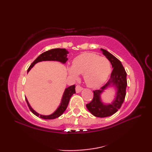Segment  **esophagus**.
<instances>
[{
    "instance_id": "1",
    "label": "esophagus",
    "mask_w": 152,
    "mask_h": 152,
    "mask_svg": "<svg viewBox=\"0 0 152 152\" xmlns=\"http://www.w3.org/2000/svg\"><path fill=\"white\" fill-rule=\"evenodd\" d=\"M82 90H83V88H82V87H80V86H76V93L81 92Z\"/></svg>"
}]
</instances>
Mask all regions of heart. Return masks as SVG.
Wrapping results in <instances>:
<instances>
[{
  "label": "heart",
  "instance_id": "obj_1",
  "mask_svg": "<svg viewBox=\"0 0 152 152\" xmlns=\"http://www.w3.org/2000/svg\"><path fill=\"white\" fill-rule=\"evenodd\" d=\"M70 76L77 79L83 74L87 86L95 88L104 83L111 73V64L106 57L92 53H84L76 57L72 66L68 68Z\"/></svg>",
  "mask_w": 152,
  "mask_h": 152
}]
</instances>
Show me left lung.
<instances>
[{
	"label": "left lung",
	"instance_id": "8db88e82",
	"mask_svg": "<svg viewBox=\"0 0 152 152\" xmlns=\"http://www.w3.org/2000/svg\"><path fill=\"white\" fill-rule=\"evenodd\" d=\"M101 50L110 62L113 70L108 82L101 89L93 91L92 101L87 104L86 107L95 117L106 118L117 112L124 101L127 86V73L120 61L106 50L101 48ZM110 88L115 89V98L110 103H105L103 102L101 95Z\"/></svg>",
	"mask_w": 152,
	"mask_h": 152
}]
</instances>
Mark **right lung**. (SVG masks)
Returning <instances> with one entry per match:
<instances>
[{"mask_svg":"<svg viewBox=\"0 0 152 152\" xmlns=\"http://www.w3.org/2000/svg\"><path fill=\"white\" fill-rule=\"evenodd\" d=\"M68 53H69V51L66 49H63V48H56V49H52L48 50L47 51H45V52L40 54V56L33 61V63L31 64V66L27 70V73L29 72L32 68H33L35 64L41 62V61H58V62H60L63 64L66 63L68 60ZM74 93H76L75 86L74 85L68 87V88L64 89V91L63 93L62 98H61V101L59 106H58L57 108L52 113V114H51L50 115L40 114L39 113L35 111L31 107V106L30 105L29 102H28V100L26 97H25V100H26L30 110L33 112L35 115H37V117H39L42 119H53L57 118H59V116H61L63 114L64 112L66 110L68 104H69L70 97L73 94H74Z\"/></svg>","mask_w":152,"mask_h":152,"instance_id":"obj_1","label":"right lung"}]
</instances>
